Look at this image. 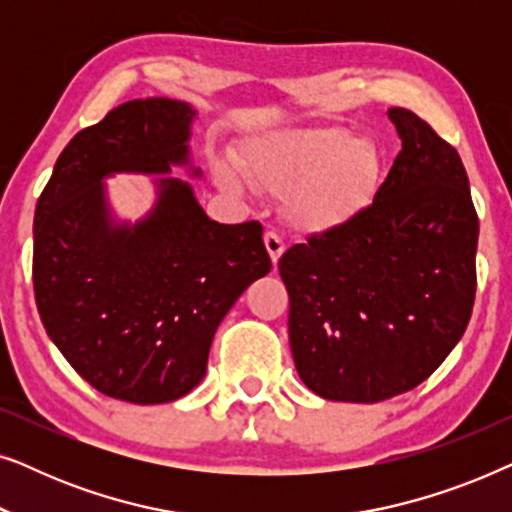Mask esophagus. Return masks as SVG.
<instances>
[{
  "label": "esophagus",
  "instance_id": "esophagus-1",
  "mask_svg": "<svg viewBox=\"0 0 512 512\" xmlns=\"http://www.w3.org/2000/svg\"><path fill=\"white\" fill-rule=\"evenodd\" d=\"M263 240H265V249H268L272 263L277 265V261H279V258H282L284 249H286L284 247V240H282V237H279V233H275V230H268Z\"/></svg>",
  "mask_w": 512,
  "mask_h": 512
}]
</instances>
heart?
I'll return each mask as SVG.
<instances>
[{
    "label": "heart",
    "instance_id": "1",
    "mask_svg": "<svg viewBox=\"0 0 512 512\" xmlns=\"http://www.w3.org/2000/svg\"><path fill=\"white\" fill-rule=\"evenodd\" d=\"M240 170L258 191L286 195V214L305 230H331L352 221L373 198L380 158L368 142L342 128L291 130L251 144ZM219 181L237 191L235 174L219 167Z\"/></svg>",
    "mask_w": 512,
    "mask_h": 512
}]
</instances>
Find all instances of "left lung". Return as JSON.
<instances>
[{"label": "left lung", "mask_w": 512, "mask_h": 512, "mask_svg": "<svg viewBox=\"0 0 512 512\" xmlns=\"http://www.w3.org/2000/svg\"><path fill=\"white\" fill-rule=\"evenodd\" d=\"M401 153L373 205L279 258L300 380L328 401L377 403L422 384L475 300V214L457 149L389 109Z\"/></svg>", "instance_id": "left-lung-1"}]
</instances>
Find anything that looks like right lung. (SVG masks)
I'll use <instances>...</instances> for the list:
<instances>
[{"label": "right lung", "instance_id": "1", "mask_svg": "<svg viewBox=\"0 0 512 512\" xmlns=\"http://www.w3.org/2000/svg\"><path fill=\"white\" fill-rule=\"evenodd\" d=\"M193 116L170 97L111 109L65 146L34 212L41 324L118 401L170 403L198 387L221 319L272 268L261 223L212 221L181 179H156V207L135 226L111 216L102 179L186 165Z\"/></svg>", "mask_w": 512, "mask_h": 512}]
</instances>
